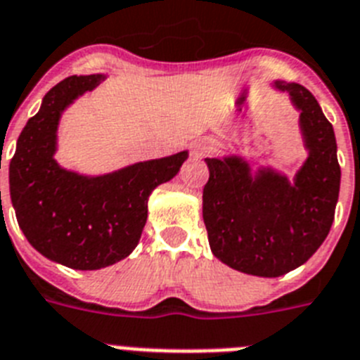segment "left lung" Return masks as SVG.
<instances>
[{
    "label": "left lung",
    "instance_id": "1",
    "mask_svg": "<svg viewBox=\"0 0 360 360\" xmlns=\"http://www.w3.org/2000/svg\"><path fill=\"white\" fill-rule=\"evenodd\" d=\"M300 111L306 162L295 179L273 168L250 174L241 157L205 159L203 221L214 256L252 276L276 278L306 264L328 236L339 199L340 166L333 126L300 84L276 80Z\"/></svg>",
    "mask_w": 360,
    "mask_h": 360
}]
</instances>
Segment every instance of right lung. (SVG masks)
<instances>
[{"label": "right lung", "mask_w": 360, "mask_h": 360, "mask_svg": "<svg viewBox=\"0 0 360 360\" xmlns=\"http://www.w3.org/2000/svg\"><path fill=\"white\" fill-rule=\"evenodd\" d=\"M104 78L75 75L56 84L25 124L8 165L12 207L29 243L45 258L78 271L108 267L131 255L146 225L148 198L188 157L179 152L96 177L54 161L63 110Z\"/></svg>", "instance_id": "obj_1"}]
</instances>
